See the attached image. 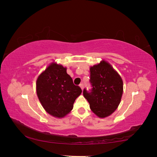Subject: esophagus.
I'll return each instance as SVG.
<instances>
[{
  "label": "esophagus",
  "mask_w": 157,
  "mask_h": 157,
  "mask_svg": "<svg viewBox=\"0 0 157 157\" xmlns=\"http://www.w3.org/2000/svg\"><path fill=\"white\" fill-rule=\"evenodd\" d=\"M79 87L81 88L82 90H83V89H84V84H81L80 85H79Z\"/></svg>",
  "instance_id": "esophagus-1"
}]
</instances>
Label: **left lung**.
<instances>
[{
	"mask_svg": "<svg viewBox=\"0 0 157 157\" xmlns=\"http://www.w3.org/2000/svg\"><path fill=\"white\" fill-rule=\"evenodd\" d=\"M91 92L84 89V98L90 104L92 111L100 118L110 116L117 109L123 92L121 77L110 63L102 60L90 67Z\"/></svg>",
	"mask_w": 157,
	"mask_h": 157,
	"instance_id": "8db88e82",
	"label": "left lung"
}]
</instances>
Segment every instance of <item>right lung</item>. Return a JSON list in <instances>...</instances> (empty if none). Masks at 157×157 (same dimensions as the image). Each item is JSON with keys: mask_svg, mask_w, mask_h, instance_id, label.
Returning a JSON list of instances; mask_svg holds the SVG:
<instances>
[{"mask_svg": "<svg viewBox=\"0 0 157 157\" xmlns=\"http://www.w3.org/2000/svg\"><path fill=\"white\" fill-rule=\"evenodd\" d=\"M36 93L43 108L56 118H63L71 111L82 90L73 84L67 67L56 62L50 64L36 80Z\"/></svg>", "mask_w": 157, "mask_h": 157, "instance_id": "obj_1", "label": "right lung"}]
</instances>
